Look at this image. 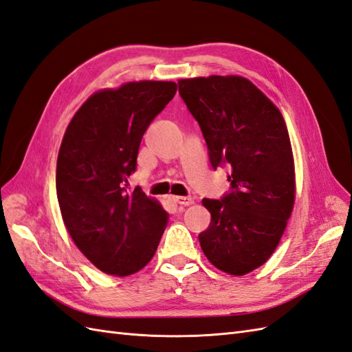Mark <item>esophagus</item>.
<instances>
[{"label": "esophagus", "mask_w": 352, "mask_h": 352, "mask_svg": "<svg viewBox=\"0 0 352 352\" xmlns=\"http://www.w3.org/2000/svg\"><path fill=\"white\" fill-rule=\"evenodd\" d=\"M173 201L178 205H184V206H188L193 204L192 197H186V196H173Z\"/></svg>", "instance_id": "1"}]
</instances>
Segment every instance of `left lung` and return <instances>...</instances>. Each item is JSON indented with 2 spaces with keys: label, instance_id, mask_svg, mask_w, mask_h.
<instances>
[{
  "label": "left lung",
  "instance_id": "8db88e82",
  "mask_svg": "<svg viewBox=\"0 0 352 352\" xmlns=\"http://www.w3.org/2000/svg\"><path fill=\"white\" fill-rule=\"evenodd\" d=\"M215 169L228 164L232 192L202 199L211 214L201 248L223 272L242 276L267 262L296 199L294 157L278 107L248 78L210 76L178 80Z\"/></svg>",
  "mask_w": 352,
  "mask_h": 352
}]
</instances>
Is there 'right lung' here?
<instances>
[{
  "mask_svg": "<svg viewBox=\"0 0 352 352\" xmlns=\"http://www.w3.org/2000/svg\"><path fill=\"white\" fill-rule=\"evenodd\" d=\"M177 83L140 80L90 95L60 142L56 193L65 228L99 270L138 272L155 256L169 214L128 177L144 132L174 98Z\"/></svg>",
  "mask_w": 352,
  "mask_h": 352,
  "instance_id": "1",
  "label": "right lung"
}]
</instances>
